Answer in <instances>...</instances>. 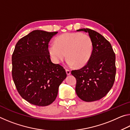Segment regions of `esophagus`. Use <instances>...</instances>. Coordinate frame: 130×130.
<instances>
[{
	"label": "esophagus",
	"mask_w": 130,
	"mask_h": 130,
	"mask_svg": "<svg viewBox=\"0 0 130 130\" xmlns=\"http://www.w3.org/2000/svg\"><path fill=\"white\" fill-rule=\"evenodd\" d=\"M66 72H67V75H70V73H71V72H70V70L69 69H66Z\"/></svg>",
	"instance_id": "34e87169"
}]
</instances>
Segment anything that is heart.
Here are the masks:
<instances>
[{"label":"heart","instance_id":"obj_1","mask_svg":"<svg viewBox=\"0 0 130 130\" xmlns=\"http://www.w3.org/2000/svg\"><path fill=\"white\" fill-rule=\"evenodd\" d=\"M93 48V41L88 35L67 32L57 37L56 43L50 44L49 51L56 63L62 61L67 54L68 65L81 68L89 62Z\"/></svg>","mask_w":130,"mask_h":130}]
</instances>
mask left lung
Instances as JSON below:
<instances>
[{
	"mask_svg": "<svg viewBox=\"0 0 130 130\" xmlns=\"http://www.w3.org/2000/svg\"><path fill=\"white\" fill-rule=\"evenodd\" d=\"M77 31L88 33L93 48L87 64L80 69L72 70V74L76 78V94L85 102L99 100L108 93L113 85L115 54L111 43L99 32L87 28Z\"/></svg>",
	"mask_w": 130,
	"mask_h": 130,
	"instance_id": "1",
	"label": "left lung"
}]
</instances>
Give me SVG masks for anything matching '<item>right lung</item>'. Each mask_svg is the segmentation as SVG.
<instances>
[{"instance_id": "obj_1", "label": "right lung", "mask_w": 130, "mask_h": 130, "mask_svg": "<svg viewBox=\"0 0 130 130\" xmlns=\"http://www.w3.org/2000/svg\"><path fill=\"white\" fill-rule=\"evenodd\" d=\"M58 32L34 30L19 39L12 56V76L19 94L31 104L47 106L54 102L67 77L62 66L53 63L48 49Z\"/></svg>"}]
</instances>
